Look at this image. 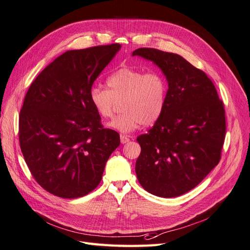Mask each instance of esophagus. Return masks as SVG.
<instances>
[{
	"label": "esophagus",
	"mask_w": 250,
	"mask_h": 250,
	"mask_svg": "<svg viewBox=\"0 0 250 250\" xmlns=\"http://www.w3.org/2000/svg\"><path fill=\"white\" fill-rule=\"evenodd\" d=\"M128 141H130V138H128L127 136L120 135V142H122L123 144H125V143H127Z\"/></svg>",
	"instance_id": "34e87169"
}]
</instances>
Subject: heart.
<instances>
[{
  "mask_svg": "<svg viewBox=\"0 0 250 250\" xmlns=\"http://www.w3.org/2000/svg\"><path fill=\"white\" fill-rule=\"evenodd\" d=\"M108 89L93 86L89 91L91 106L103 118L113 114L122 102V114L107 124V127L123 134L132 133L140 125H151L162 115L167 101L166 79L158 71L144 72L122 67L107 78Z\"/></svg>",
  "mask_w": 250,
  "mask_h": 250,
  "instance_id": "1",
  "label": "heart"
}]
</instances>
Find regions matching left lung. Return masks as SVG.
Listing matches in <instances>:
<instances>
[{
    "label": "left lung",
    "instance_id": "obj_1",
    "mask_svg": "<svg viewBox=\"0 0 250 250\" xmlns=\"http://www.w3.org/2000/svg\"><path fill=\"white\" fill-rule=\"evenodd\" d=\"M158 66L168 84L162 115L141 146L136 174L159 197H176L195 188L218 164L225 136L223 103L210 79L182 56L141 47L132 53Z\"/></svg>",
    "mask_w": 250,
    "mask_h": 250
}]
</instances>
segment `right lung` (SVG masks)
<instances>
[{
  "mask_svg": "<svg viewBox=\"0 0 250 250\" xmlns=\"http://www.w3.org/2000/svg\"><path fill=\"white\" fill-rule=\"evenodd\" d=\"M122 45L67 51L31 84L20 113V144L36 182L62 198L82 197L102 181L120 144L89 101L95 79Z\"/></svg>",
  "mask_w": 250,
  "mask_h": 250,
  "instance_id": "1",
  "label": "right lung"
}]
</instances>
